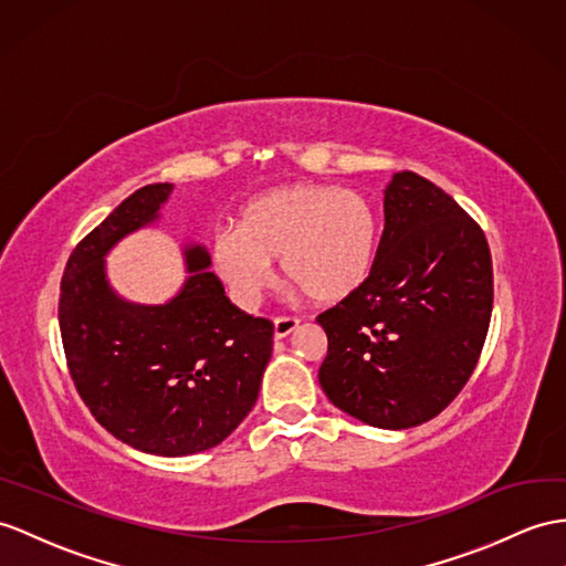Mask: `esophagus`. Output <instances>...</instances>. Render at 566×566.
<instances>
[{
    "mask_svg": "<svg viewBox=\"0 0 566 566\" xmlns=\"http://www.w3.org/2000/svg\"><path fill=\"white\" fill-rule=\"evenodd\" d=\"M297 326H300L297 316H275L273 334H275V338H285V336H291Z\"/></svg>",
    "mask_w": 566,
    "mask_h": 566,
    "instance_id": "1",
    "label": "esophagus"
}]
</instances>
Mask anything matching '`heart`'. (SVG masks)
I'll list each match as a JSON object with an SVG mask.
<instances>
[{"label":"heart","mask_w":566,"mask_h":566,"mask_svg":"<svg viewBox=\"0 0 566 566\" xmlns=\"http://www.w3.org/2000/svg\"><path fill=\"white\" fill-rule=\"evenodd\" d=\"M379 247V218L363 191L291 185L242 209L238 228L213 235V261L232 295L254 305L281 256L285 279L310 297L336 302L365 283Z\"/></svg>","instance_id":"heart-1"}]
</instances>
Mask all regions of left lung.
<instances>
[{
    "instance_id": "1",
    "label": "left lung",
    "mask_w": 566,
    "mask_h": 566,
    "mask_svg": "<svg viewBox=\"0 0 566 566\" xmlns=\"http://www.w3.org/2000/svg\"><path fill=\"white\" fill-rule=\"evenodd\" d=\"M492 256L475 220L444 189L396 172L365 283L316 316L328 336V401L384 430L437 418L480 360L492 316Z\"/></svg>"
}]
</instances>
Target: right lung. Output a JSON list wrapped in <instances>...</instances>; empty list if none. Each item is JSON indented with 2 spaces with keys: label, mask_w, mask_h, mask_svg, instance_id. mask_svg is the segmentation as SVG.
Returning a JSON list of instances; mask_svg holds the SVG:
<instances>
[{
  "label": "right lung",
  "mask_w": 566,
  "mask_h": 566,
  "mask_svg": "<svg viewBox=\"0 0 566 566\" xmlns=\"http://www.w3.org/2000/svg\"><path fill=\"white\" fill-rule=\"evenodd\" d=\"M170 191L168 182L136 189L74 247L60 331L81 401L109 434L156 457H187L223 442L254 408L273 324L232 305L201 247L187 250L191 275L168 305H129L109 293L103 256L156 220Z\"/></svg>",
  "instance_id": "add662e5"
}]
</instances>
